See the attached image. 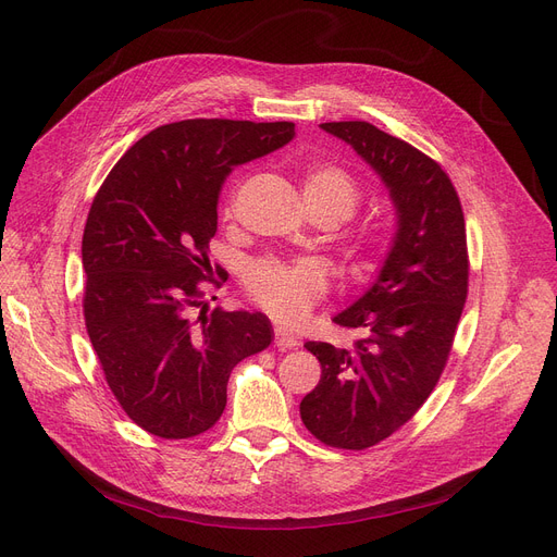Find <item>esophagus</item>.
<instances>
[{
	"label": "esophagus",
	"instance_id": "obj_1",
	"mask_svg": "<svg viewBox=\"0 0 557 557\" xmlns=\"http://www.w3.org/2000/svg\"><path fill=\"white\" fill-rule=\"evenodd\" d=\"M275 345L280 349H294L300 345V341L294 336V332L286 327H275Z\"/></svg>",
	"mask_w": 557,
	"mask_h": 557
}]
</instances>
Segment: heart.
Listing matches in <instances>:
<instances>
[{"instance_id": "1", "label": "heart", "mask_w": 557, "mask_h": 557, "mask_svg": "<svg viewBox=\"0 0 557 557\" xmlns=\"http://www.w3.org/2000/svg\"><path fill=\"white\" fill-rule=\"evenodd\" d=\"M302 191L309 212H325L334 223L352 216L361 205V185L345 166L336 162H313L302 173ZM234 212V194L221 205V216ZM393 246V227L388 223H366L349 239V259L361 273L372 271ZM248 296L282 323H302L315 300L325 296L327 280L311 261L257 259L244 275Z\"/></svg>"}]
</instances>
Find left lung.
<instances>
[{
  "instance_id": "left-lung-1",
  "label": "left lung",
  "mask_w": 557,
  "mask_h": 557,
  "mask_svg": "<svg viewBox=\"0 0 557 557\" xmlns=\"http://www.w3.org/2000/svg\"><path fill=\"white\" fill-rule=\"evenodd\" d=\"M379 173L397 208V234L368 294L334 315L361 330L352 347L309 341L318 386L300 401L320 443L361 451L411 420L441 379L467 300L470 255L460 198L447 171L368 122H327Z\"/></svg>"
}]
</instances>
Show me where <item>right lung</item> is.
Returning <instances> with one entry per match:
<instances>
[{"instance_id": "1", "label": "right lung", "mask_w": 557, "mask_h": 557, "mask_svg": "<svg viewBox=\"0 0 557 557\" xmlns=\"http://www.w3.org/2000/svg\"><path fill=\"white\" fill-rule=\"evenodd\" d=\"M294 122L185 120L137 139L83 230V315L126 416L158 437L212 429L239 361L273 341L263 313L205 309L219 189L232 166L294 139ZM219 273V267H216Z\"/></svg>"}]
</instances>
